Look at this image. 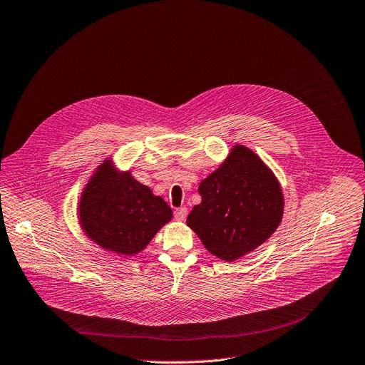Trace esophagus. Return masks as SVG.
I'll return each mask as SVG.
<instances>
[{
  "label": "esophagus",
  "mask_w": 365,
  "mask_h": 365,
  "mask_svg": "<svg viewBox=\"0 0 365 365\" xmlns=\"http://www.w3.org/2000/svg\"><path fill=\"white\" fill-rule=\"evenodd\" d=\"M187 209L185 207H180V209H175L174 210V217L177 219V220H185V217H187Z\"/></svg>",
  "instance_id": "1"
}]
</instances>
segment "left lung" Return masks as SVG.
Returning <instances> with one entry per match:
<instances>
[{"label": "left lung", "mask_w": 365, "mask_h": 365, "mask_svg": "<svg viewBox=\"0 0 365 365\" xmlns=\"http://www.w3.org/2000/svg\"><path fill=\"white\" fill-rule=\"evenodd\" d=\"M202 203L187 225L207 251L234 262L262 245L279 227L284 195L273 173L248 148L237 145L215 173L199 185Z\"/></svg>", "instance_id": "1"}]
</instances>
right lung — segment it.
<instances>
[{
	"label": "right lung",
	"instance_id": "add662e5",
	"mask_svg": "<svg viewBox=\"0 0 365 365\" xmlns=\"http://www.w3.org/2000/svg\"><path fill=\"white\" fill-rule=\"evenodd\" d=\"M78 219L98 245L134 256L173 219V210L130 173L120 174L110 160H105L81 192Z\"/></svg>",
	"mask_w": 365,
	"mask_h": 365
}]
</instances>
